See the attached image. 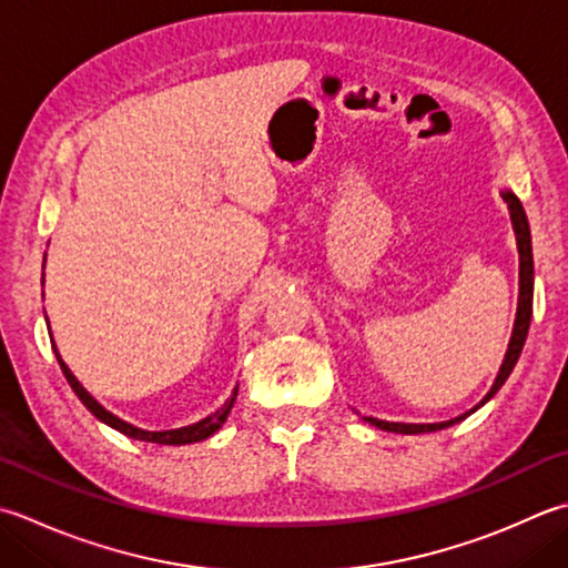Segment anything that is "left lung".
<instances>
[{
  "label": "left lung",
  "mask_w": 568,
  "mask_h": 568,
  "mask_svg": "<svg viewBox=\"0 0 568 568\" xmlns=\"http://www.w3.org/2000/svg\"><path fill=\"white\" fill-rule=\"evenodd\" d=\"M503 199L509 206V214H513V224L517 233V246H519V305H517V320H515V329H513V339H509V349L505 354V362L499 366V374L493 384L490 392L483 398L475 408H480L483 404L490 402V398L499 392V386L507 382V376L513 374L515 364L521 354V347H525L527 332H529V322H531V295H535V258H531V236H529V224H527V214L521 209V202L513 192H503ZM475 408H470L468 414H463L458 418L443 420V424H392V420H379V418H366L372 426L382 428V430H392V433H406V436H414V433H430V430H440L448 428L458 420L468 418Z\"/></svg>",
  "instance_id": "1"
}]
</instances>
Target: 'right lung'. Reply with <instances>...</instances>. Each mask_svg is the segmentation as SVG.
I'll use <instances>...</instances> for the list:
<instances>
[{
	"label": "right lung",
	"mask_w": 568,
	"mask_h": 568,
	"mask_svg": "<svg viewBox=\"0 0 568 568\" xmlns=\"http://www.w3.org/2000/svg\"><path fill=\"white\" fill-rule=\"evenodd\" d=\"M47 261V258H43ZM53 352H55V359H59V364H61V372H63V376H65V382L71 384V388L75 392V396L81 398L83 402V406L91 410V414L95 416V418H100L103 420V424H108L110 428H115V430H120V433H125V436H130V438H135V440H148V443H160V446H184V443H196V440H204V438H209L211 433H216L219 428H221V424H224L226 420V416H229V410H231V406H233V402H236V392H233V396L229 398V402L221 406L216 414H211V416H206L204 420H199V424H192V426H184V428H174V430H142V428H135V426H130V424H125V420L122 418H118V416H113L110 414V410H105L103 406H100L95 398L85 392V388L81 386V382L75 379V376L71 374V369L69 366L63 364V359L59 357V349H55V344H53Z\"/></svg>",
	"instance_id": "obj_1"
}]
</instances>
